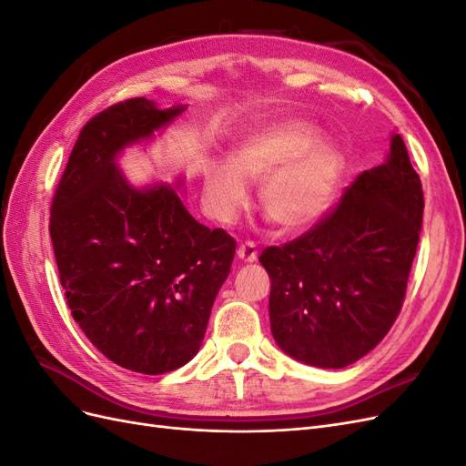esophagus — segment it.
<instances>
[{"label":"esophagus","instance_id":"esophagus-1","mask_svg":"<svg viewBox=\"0 0 466 466\" xmlns=\"http://www.w3.org/2000/svg\"><path fill=\"white\" fill-rule=\"evenodd\" d=\"M237 257L241 258L243 262H257V258H258L257 245L252 243V241L241 245V247H238V250H237Z\"/></svg>","mask_w":466,"mask_h":466}]
</instances>
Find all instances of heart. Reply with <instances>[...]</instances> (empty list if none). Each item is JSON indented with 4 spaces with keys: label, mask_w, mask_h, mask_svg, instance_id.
<instances>
[{
    "label": "heart",
    "mask_w": 466,
    "mask_h": 466,
    "mask_svg": "<svg viewBox=\"0 0 466 466\" xmlns=\"http://www.w3.org/2000/svg\"><path fill=\"white\" fill-rule=\"evenodd\" d=\"M315 126L301 120L266 124L233 149L231 163L211 165L204 200L216 219L231 223L248 204V185L262 182L260 204L284 231H301L324 218L344 177L342 151L317 142Z\"/></svg>",
    "instance_id": "b5f03b06"
}]
</instances>
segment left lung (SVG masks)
I'll use <instances>...</instances> for the list:
<instances>
[{
	"mask_svg": "<svg viewBox=\"0 0 466 466\" xmlns=\"http://www.w3.org/2000/svg\"><path fill=\"white\" fill-rule=\"evenodd\" d=\"M421 214L420 177L392 134L385 163L351 182L332 214L295 241L262 250L276 344L324 370L370 354L400 313Z\"/></svg>",
	"mask_w": 466,
	"mask_h": 466,
	"instance_id": "8db88e82",
	"label": "left lung"
}]
</instances>
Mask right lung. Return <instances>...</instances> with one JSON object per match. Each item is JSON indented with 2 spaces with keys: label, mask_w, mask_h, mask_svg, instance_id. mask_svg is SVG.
I'll return each instance as SVG.
<instances>
[{
  "label": "right lung",
  "mask_w": 466,
  "mask_h": 466,
  "mask_svg": "<svg viewBox=\"0 0 466 466\" xmlns=\"http://www.w3.org/2000/svg\"><path fill=\"white\" fill-rule=\"evenodd\" d=\"M185 108L137 96L98 112L79 132L50 209L76 322L110 361L146 375L198 354L237 247L223 229L196 221L171 185L137 188L118 168L126 147L147 142Z\"/></svg>",
  "instance_id": "right-lung-1"
}]
</instances>
